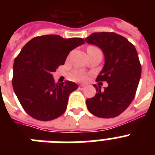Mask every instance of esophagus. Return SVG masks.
Masks as SVG:
<instances>
[{"label": "esophagus", "instance_id": "1", "mask_svg": "<svg viewBox=\"0 0 155 155\" xmlns=\"http://www.w3.org/2000/svg\"><path fill=\"white\" fill-rule=\"evenodd\" d=\"M78 88H79V89H80V90H84V88H85V86H84V84H81V85H79Z\"/></svg>", "mask_w": 155, "mask_h": 155}]
</instances>
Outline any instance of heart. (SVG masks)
Returning <instances> with one entry per match:
<instances>
[{"label": "heart", "mask_w": 155, "mask_h": 155, "mask_svg": "<svg viewBox=\"0 0 155 155\" xmlns=\"http://www.w3.org/2000/svg\"><path fill=\"white\" fill-rule=\"evenodd\" d=\"M90 48H96L94 46H89ZM88 47V48H89ZM72 78L75 81H84L87 79V76L85 74L80 72V71H78V72H74V73L72 74Z\"/></svg>", "instance_id": "obj_1"}]
</instances>
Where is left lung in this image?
<instances>
[{
    "instance_id": "1",
    "label": "left lung",
    "mask_w": 155,
    "mask_h": 155,
    "mask_svg": "<svg viewBox=\"0 0 155 155\" xmlns=\"http://www.w3.org/2000/svg\"><path fill=\"white\" fill-rule=\"evenodd\" d=\"M101 48L105 65L96 81H106L103 91L94 84L97 93L86 100L90 113L100 118H113L121 114L134 100L140 75L141 64L134 45L115 32H94L84 39Z\"/></svg>"
}]
</instances>
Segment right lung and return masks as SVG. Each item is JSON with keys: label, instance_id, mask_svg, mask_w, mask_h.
<instances>
[{"label": "right lung", "instance_id": "obj_1", "mask_svg": "<svg viewBox=\"0 0 155 155\" xmlns=\"http://www.w3.org/2000/svg\"><path fill=\"white\" fill-rule=\"evenodd\" d=\"M84 43L81 38L41 35L31 39L16 57L12 85L22 108L32 118L49 121L65 112L70 94L78 85L70 81L56 84L52 73L64 65L71 50Z\"/></svg>", "mask_w": 155, "mask_h": 155}]
</instances>
